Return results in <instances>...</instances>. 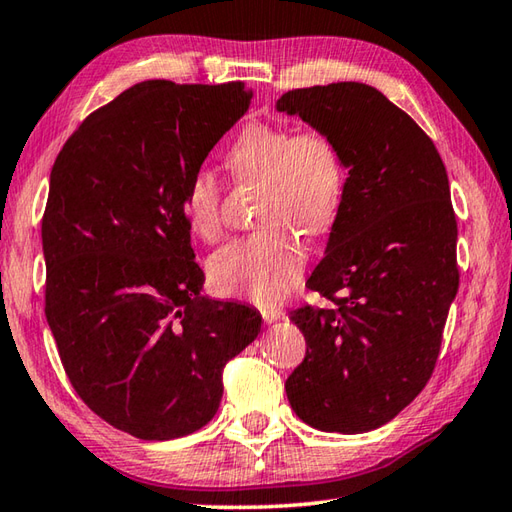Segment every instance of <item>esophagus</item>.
<instances>
[{
  "label": "esophagus",
  "instance_id": "obj_1",
  "mask_svg": "<svg viewBox=\"0 0 512 512\" xmlns=\"http://www.w3.org/2000/svg\"><path fill=\"white\" fill-rule=\"evenodd\" d=\"M260 314H263V320L267 322V325L285 318V311L280 309V307H265V309H260Z\"/></svg>",
  "mask_w": 512,
  "mask_h": 512
}]
</instances>
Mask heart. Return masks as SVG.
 <instances>
[{
	"label": "heart",
	"instance_id": "b5f03b06",
	"mask_svg": "<svg viewBox=\"0 0 512 512\" xmlns=\"http://www.w3.org/2000/svg\"><path fill=\"white\" fill-rule=\"evenodd\" d=\"M236 179L265 181L263 223H289L325 234L336 223L344 196L340 154L325 134L294 132L287 125L249 123L227 150ZM221 179L198 168L185 181L181 207L192 232L212 243L223 232ZM305 249L285 227H267L229 243L210 263L214 285L258 305H276L300 283Z\"/></svg>",
	"mask_w": 512,
	"mask_h": 512
}]
</instances>
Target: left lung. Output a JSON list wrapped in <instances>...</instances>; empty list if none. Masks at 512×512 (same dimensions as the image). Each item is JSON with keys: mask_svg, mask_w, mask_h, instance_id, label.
I'll list each match as a JSON object with an SVG mask.
<instances>
[{"mask_svg": "<svg viewBox=\"0 0 512 512\" xmlns=\"http://www.w3.org/2000/svg\"><path fill=\"white\" fill-rule=\"evenodd\" d=\"M276 110L325 134L349 170L307 280L333 305L291 311L307 351L285 391L314 429L367 433L417 398L440 353L460 285L446 168L420 125L367 83L289 90Z\"/></svg>", "mask_w": 512, "mask_h": 512, "instance_id": "1", "label": "left lung"}]
</instances>
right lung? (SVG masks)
<instances>
[{
    "label": "right lung",
    "instance_id": "obj_1",
    "mask_svg": "<svg viewBox=\"0 0 512 512\" xmlns=\"http://www.w3.org/2000/svg\"><path fill=\"white\" fill-rule=\"evenodd\" d=\"M252 101L245 83L141 81L61 148L41 223L46 320L79 398L114 429L174 440L212 420L223 367L260 333L203 296L185 181Z\"/></svg>",
    "mask_w": 512,
    "mask_h": 512
}]
</instances>
